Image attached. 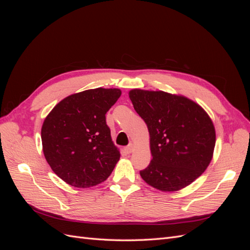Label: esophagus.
<instances>
[{
  "mask_svg": "<svg viewBox=\"0 0 250 250\" xmlns=\"http://www.w3.org/2000/svg\"><path fill=\"white\" fill-rule=\"evenodd\" d=\"M133 148H134V146H133V144H129V145H128L126 148H125V150H126V152L127 153H131L132 151H133Z\"/></svg>",
  "mask_w": 250,
  "mask_h": 250,
  "instance_id": "obj_1",
  "label": "esophagus"
}]
</instances>
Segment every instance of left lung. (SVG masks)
I'll use <instances>...</instances> for the list:
<instances>
[{
	"instance_id": "8db88e82",
	"label": "left lung",
	"mask_w": 250,
	"mask_h": 250,
	"mask_svg": "<svg viewBox=\"0 0 250 250\" xmlns=\"http://www.w3.org/2000/svg\"><path fill=\"white\" fill-rule=\"evenodd\" d=\"M129 98L150 134L152 160L140 171L142 178L164 192L192 184L213 157L216 133L208 113L188 98L163 90L137 88Z\"/></svg>"
}]
</instances>
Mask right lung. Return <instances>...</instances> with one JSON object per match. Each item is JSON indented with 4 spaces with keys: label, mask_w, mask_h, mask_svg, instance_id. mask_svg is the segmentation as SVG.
Returning a JSON list of instances; mask_svg holds the SVG:
<instances>
[{
    "label": "right lung",
    "mask_w": 250,
    "mask_h": 250,
    "mask_svg": "<svg viewBox=\"0 0 250 250\" xmlns=\"http://www.w3.org/2000/svg\"><path fill=\"white\" fill-rule=\"evenodd\" d=\"M120 96L118 88L87 89L64 98L44 119V157L66 184L89 188L111 174L120 152L111 141L105 115Z\"/></svg>",
    "instance_id": "right-lung-1"
}]
</instances>
